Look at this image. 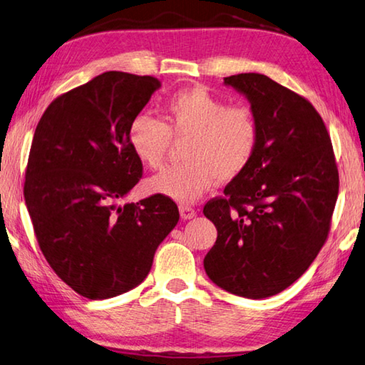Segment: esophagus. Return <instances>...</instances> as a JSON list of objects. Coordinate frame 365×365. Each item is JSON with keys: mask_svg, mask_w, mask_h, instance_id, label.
<instances>
[{"mask_svg": "<svg viewBox=\"0 0 365 365\" xmlns=\"http://www.w3.org/2000/svg\"><path fill=\"white\" fill-rule=\"evenodd\" d=\"M178 209H180V217L183 220H190V218H193L196 215V210L188 204H182Z\"/></svg>", "mask_w": 365, "mask_h": 365, "instance_id": "1", "label": "esophagus"}]
</instances>
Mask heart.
<instances>
[{
	"mask_svg": "<svg viewBox=\"0 0 365 365\" xmlns=\"http://www.w3.org/2000/svg\"><path fill=\"white\" fill-rule=\"evenodd\" d=\"M183 141L185 161L150 178L147 188L185 204L196 201L217 180L230 183L249 169L258 147L257 116L247 105H228L195 86L165 98L163 121L138 115L130 123V148L150 169H160L174 142Z\"/></svg>",
	"mask_w": 365,
	"mask_h": 365,
	"instance_id": "obj_1",
	"label": "heart"
}]
</instances>
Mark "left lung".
I'll return each instance as SVG.
<instances>
[{
  "label": "left lung",
  "instance_id": "1",
  "mask_svg": "<svg viewBox=\"0 0 365 365\" xmlns=\"http://www.w3.org/2000/svg\"><path fill=\"white\" fill-rule=\"evenodd\" d=\"M249 98L258 147L244 174L205 202L217 241L205 273L230 294L267 298L294 284L327 241L339 169L321 115L260 73L225 78Z\"/></svg>",
  "mask_w": 365,
  "mask_h": 365
}]
</instances>
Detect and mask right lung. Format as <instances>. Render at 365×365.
Returning a JSON list of instances; mask_svg holds the SVG:
<instances>
[{
	"label": "right lung",
	"mask_w": 365,
	"mask_h": 365,
	"mask_svg": "<svg viewBox=\"0 0 365 365\" xmlns=\"http://www.w3.org/2000/svg\"><path fill=\"white\" fill-rule=\"evenodd\" d=\"M160 86L102 73L52 101L33 135L24 196L36 241L54 273L91 300L137 287L180 217L163 195L118 205L143 174L130 123Z\"/></svg>",
	"instance_id": "obj_1"
}]
</instances>
